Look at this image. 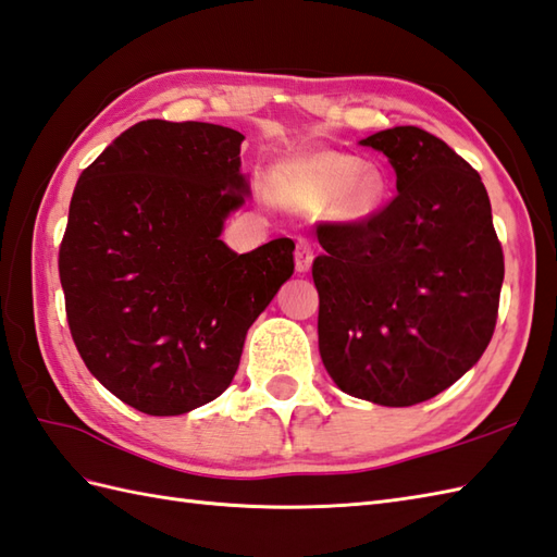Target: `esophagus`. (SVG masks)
<instances>
[{
    "mask_svg": "<svg viewBox=\"0 0 557 557\" xmlns=\"http://www.w3.org/2000/svg\"><path fill=\"white\" fill-rule=\"evenodd\" d=\"M294 261H296V270H299V273H308L310 265H313V247H310L308 239L296 242Z\"/></svg>",
    "mask_w": 557,
    "mask_h": 557,
    "instance_id": "1",
    "label": "esophagus"
}]
</instances>
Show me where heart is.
<instances>
[{"label": "heart", "mask_w": 557, "mask_h": 557, "mask_svg": "<svg viewBox=\"0 0 557 557\" xmlns=\"http://www.w3.org/2000/svg\"><path fill=\"white\" fill-rule=\"evenodd\" d=\"M287 185L292 199L306 209H322L330 203V211L360 223L377 213L389 183L386 175L372 163H358L354 157L334 151L308 153L287 168Z\"/></svg>", "instance_id": "obj_1"}]
</instances>
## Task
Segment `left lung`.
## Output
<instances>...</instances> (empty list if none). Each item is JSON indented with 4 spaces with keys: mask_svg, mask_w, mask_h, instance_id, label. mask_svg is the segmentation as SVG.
<instances>
[{
    "mask_svg": "<svg viewBox=\"0 0 557 557\" xmlns=\"http://www.w3.org/2000/svg\"><path fill=\"white\" fill-rule=\"evenodd\" d=\"M360 145L389 159L398 194L368 220L318 232L320 358L342 392L416 406L482 358L503 249L480 173L444 139L398 125Z\"/></svg>",
    "mask_w": 557,
    "mask_h": 557,
    "instance_id": "left-lung-1",
    "label": "left lung"
}]
</instances>
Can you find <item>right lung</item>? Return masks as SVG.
<instances>
[{
  "mask_svg": "<svg viewBox=\"0 0 557 557\" xmlns=\"http://www.w3.org/2000/svg\"><path fill=\"white\" fill-rule=\"evenodd\" d=\"M244 135L141 121L77 180L59 277L77 354L123 404L183 416L223 394L253 320L294 273V242L220 239L249 197Z\"/></svg>",
  "mask_w": 557,
  "mask_h": 557,
  "instance_id": "right-lung-1",
  "label": "right lung"
}]
</instances>
